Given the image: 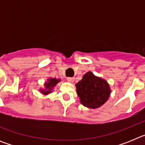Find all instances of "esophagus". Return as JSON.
<instances>
[{
    "label": "esophagus",
    "mask_w": 145,
    "mask_h": 145,
    "mask_svg": "<svg viewBox=\"0 0 145 145\" xmlns=\"http://www.w3.org/2000/svg\"><path fill=\"white\" fill-rule=\"evenodd\" d=\"M67 79V80H68L69 82H70V83H73V82L75 81V78H73V77H68Z\"/></svg>",
    "instance_id": "obj_1"
}]
</instances>
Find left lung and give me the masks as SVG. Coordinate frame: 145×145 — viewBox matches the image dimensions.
Wrapping results in <instances>:
<instances>
[{"label": "left lung", "instance_id": "obj_1", "mask_svg": "<svg viewBox=\"0 0 145 145\" xmlns=\"http://www.w3.org/2000/svg\"><path fill=\"white\" fill-rule=\"evenodd\" d=\"M75 86L80 103L91 109H97L103 105L111 93L107 81L96 76L91 72H86Z\"/></svg>", "mask_w": 145, "mask_h": 145}]
</instances>
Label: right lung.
<instances>
[{
    "instance_id": "obj_1",
    "label": "right lung",
    "mask_w": 145,
    "mask_h": 145,
    "mask_svg": "<svg viewBox=\"0 0 145 145\" xmlns=\"http://www.w3.org/2000/svg\"><path fill=\"white\" fill-rule=\"evenodd\" d=\"M60 81H61V80L59 78L57 79L55 78H49L46 82H45L44 88H40V93L44 94V95H47L48 93H52L55 86L57 85L59 82Z\"/></svg>"
}]
</instances>
